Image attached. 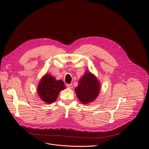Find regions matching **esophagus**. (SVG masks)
Wrapping results in <instances>:
<instances>
[{"label":"esophagus","mask_w":149,"mask_h":149,"mask_svg":"<svg viewBox=\"0 0 149 149\" xmlns=\"http://www.w3.org/2000/svg\"><path fill=\"white\" fill-rule=\"evenodd\" d=\"M66 86L68 88H70V89H72L73 88L72 87V84H66Z\"/></svg>","instance_id":"obj_1"}]
</instances>
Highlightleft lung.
<instances>
[{
  "instance_id": "left-lung-1",
  "label": "left lung",
  "mask_w": 149,
  "mask_h": 149,
  "mask_svg": "<svg viewBox=\"0 0 149 149\" xmlns=\"http://www.w3.org/2000/svg\"><path fill=\"white\" fill-rule=\"evenodd\" d=\"M100 91V83L96 77L86 71L79 81L75 92L79 100L83 104H88L98 97Z\"/></svg>"
}]
</instances>
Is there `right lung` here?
<instances>
[{
	"mask_svg": "<svg viewBox=\"0 0 149 149\" xmlns=\"http://www.w3.org/2000/svg\"><path fill=\"white\" fill-rule=\"evenodd\" d=\"M65 89V85L62 80H57L55 77L46 74L39 82L37 93L42 101L47 104L54 102L61 91Z\"/></svg>",
	"mask_w": 149,
	"mask_h": 149,
	"instance_id": "obj_1",
	"label": "right lung"
}]
</instances>
